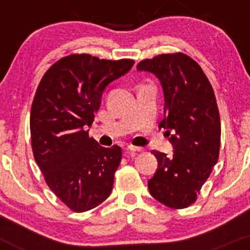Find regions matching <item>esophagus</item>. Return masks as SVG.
<instances>
[{
  "label": "esophagus",
  "mask_w": 250,
  "mask_h": 250,
  "mask_svg": "<svg viewBox=\"0 0 250 250\" xmlns=\"http://www.w3.org/2000/svg\"><path fill=\"white\" fill-rule=\"evenodd\" d=\"M127 150H129V151H141V150H143V147H138V146H132V145H129V146H127Z\"/></svg>",
  "instance_id": "obj_1"
}]
</instances>
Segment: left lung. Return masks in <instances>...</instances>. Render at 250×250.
<instances>
[{"mask_svg": "<svg viewBox=\"0 0 250 250\" xmlns=\"http://www.w3.org/2000/svg\"><path fill=\"white\" fill-rule=\"evenodd\" d=\"M159 79L164 92V119L173 155L151 151L158 169L147 182L161 204L183 209L196 200L219 158L220 118L213 87L202 67L184 54L159 55L136 66Z\"/></svg>", "mask_w": 250, "mask_h": 250, "instance_id": "left-lung-1", "label": "left lung"}]
</instances>
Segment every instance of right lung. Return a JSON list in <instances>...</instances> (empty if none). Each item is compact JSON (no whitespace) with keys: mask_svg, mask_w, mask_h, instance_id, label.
I'll return each instance as SVG.
<instances>
[{"mask_svg":"<svg viewBox=\"0 0 250 250\" xmlns=\"http://www.w3.org/2000/svg\"><path fill=\"white\" fill-rule=\"evenodd\" d=\"M132 60L70 55L40 81L30 116L35 160L50 189L71 210L83 213L111 194L121 147H104L89 138L106 86L124 76Z\"/></svg>","mask_w":250,"mask_h":250,"instance_id":"obj_1","label":"right lung"}]
</instances>
